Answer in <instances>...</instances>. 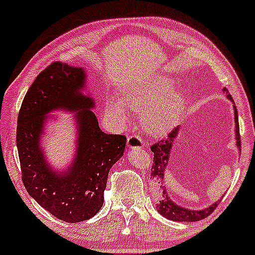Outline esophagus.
<instances>
[{
  "instance_id": "obj_1",
  "label": "esophagus",
  "mask_w": 255,
  "mask_h": 255,
  "mask_svg": "<svg viewBox=\"0 0 255 255\" xmlns=\"http://www.w3.org/2000/svg\"><path fill=\"white\" fill-rule=\"evenodd\" d=\"M128 148H136V147H143V141L140 136H128Z\"/></svg>"
}]
</instances>
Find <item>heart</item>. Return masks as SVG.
Segmentation results:
<instances>
[{"label":"heart","instance_id":"obj_1","mask_svg":"<svg viewBox=\"0 0 255 255\" xmlns=\"http://www.w3.org/2000/svg\"><path fill=\"white\" fill-rule=\"evenodd\" d=\"M186 106L182 91L175 89L167 77H154L128 82L120 89L119 99L108 103L110 117L124 123L128 111L140 113V124L151 136H164L180 122Z\"/></svg>","mask_w":255,"mask_h":255}]
</instances>
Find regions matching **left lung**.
Instances as JSON below:
<instances>
[{
	"mask_svg": "<svg viewBox=\"0 0 255 255\" xmlns=\"http://www.w3.org/2000/svg\"><path fill=\"white\" fill-rule=\"evenodd\" d=\"M226 92V97L230 99L233 103V99L231 94L228 93L227 88H224ZM233 110H235V138L236 145L238 148L241 147V137H240V125H238V114L237 108H236L235 103H233ZM180 127L175 128L172 132L168 135L167 138L162 140L161 142H157L151 146V151L153 152V164H152V173L151 177L156 179L158 189H157V204L156 209L162 216L170 221H178V222H195L200 221V220L205 219V217L211 215V212L216 209L220 201H215L211 205L204 207L201 210H194L188 209V207L179 205L175 203L172 199V196L168 194L167 186L164 184V175H166V170L169 164V157L172 154L173 146H174L175 140H177L178 135H179ZM241 151V148H240Z\"/></svg>",
	"mask_w": 255,
	"mask_h": 255,
	"instance_id": "8db88e82",
	"label": "left lung"
}]
</instances>
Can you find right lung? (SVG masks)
Returning <instances> with one entry per match:
<instances>
[{"instance_id": "add662e5", "label": "right lung", "mask_w": 255, "mask_h": 255, "mask_svg": "<svg viewBox=\"0 0 255 255\" xmlns=\"http://www.w3.org/2000/svg\"><path fill=\"white\" fill-rule=\"evenodd\" d=\"M83 67L52 62L28 89L17 127V148L22 179L28 194L46 211L65 222L93 217L103 206L110 168L124 154L127 137L101 130L87 93ZM56 110L75 112L76 149L64 171L55 170L42 147L46 125Z\"/></svg>"}]
</instances>
